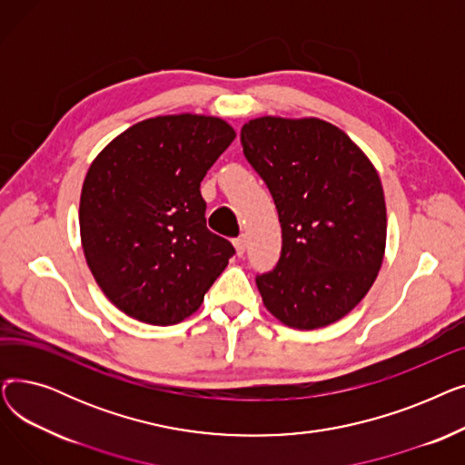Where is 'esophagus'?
<instances>
[{
    "mask_svg": "<svg viewBox=\"0 0 465 465\" xmlns=\"http://www.w3.org/2000/svg\"><path fill=\"white\" fill-rule=\"evenodd\" d=\"M233 247H235L237 256L245 254V251H247V237L245 235H239L237 239H233Z\"/></svg>",
    "mask_w": 465,
    "mask_h": 465,
    "instance_id": "34e87169",
    "label": "esophagus"
}]
</instances>
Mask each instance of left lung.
I'll return each mask as SVG.
<instances>
[{
  "instance_id": "left-lung-1",
  "label": "left lung",
  "mask_w": 465,
  "mask_h": 465,
  "mask_svg": "<svg viewBox=\"0 0 465 465\" xmlns=\"http://www.w3.org/2000/svg\"><path fill=\"white\" fill-rule=\"evenodd\" d=\"M241 144L282 228L277 267L256 277L265 309L296 330L341 321L368 294L384 258L375 165L343 130L314 116L252 118Z\"/></svg>"
}]
</instances>
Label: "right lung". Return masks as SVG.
Here are the masks:
<instances>
[{"instance_id": "obj_1", "label": "right lung", "mask_w": 465, "mask_h": 465, "mask_svg": "<svg viewBox=\"0 0 465 465\" xmlns=\"http://www.w3.org/2000/svg\"><path fill=\"white\" fill-rule=\"evenodd\" d=\"M233 139L223 118L154 116L90 163L79 205L84 258L109 302L132 319H188L226 270L235 251L209 232L200 184Z\"/></svg>"}]
</instances>
